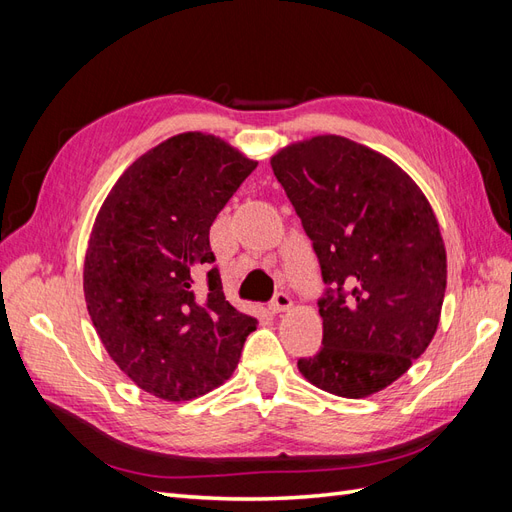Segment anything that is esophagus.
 Wrapping results in <instances>:
<instances>
[{
    "instance_id": "1",
    "label": "esophagus",
    "mask_w": 512,
    "mask_h": 512,
    "mask_svg": "<svg viewBox=\"0 0 512 512\" xmlns=\"http://www.w3.org/2000/svg\"><path fill=\"white\" fill-rule=\"evenodd\" d=\"M290 305H292V299L288 292H275V297L269 307L273 314H282V312H286V309H290Z\"/></svg>"
}]
</instances>
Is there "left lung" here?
Instances as JSON below:
<instances>
[{"label": "left lung", "instance_id": "8db88e82", "mask_svg": "<svg viewBox=\"0 0 512 512\" xmlns=\"http://www.w3.org/2000/svg\"><path fill=\"white\" fill-rule=\"evenodd\" d=\"M271 168L329 286L318 299L322 348L299 371L339 397L374 395L436 335L446 290L436 215L395 162L344 136L294 143Z\"/></svg>", "mask_w": 512, "mask_h": 512}]
</instances>
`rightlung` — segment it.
I'll return each instance as SVG.
<instances>
[{"mask_svg": "<svg viewBox=\"0 0 512 512\" xmlns=\"http://www.w3.org/2000/svg\"><path fill=\"white\" fill-rule=\"evenodd\" d=\"M256 164L222 138L177 134L119 177L91 230V322L123 374L160 399L226 382L256 331L258 320L226 301L209 245L213 220Z\"/></svg>", "mask_w": 512, "mask_h": 512, "instance_id": "1", "label": "right lung"}]
</instances>
